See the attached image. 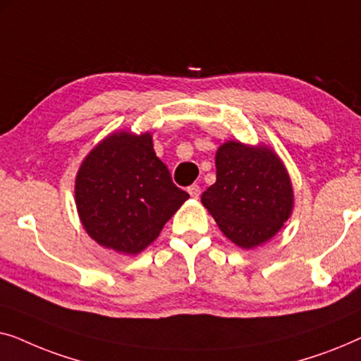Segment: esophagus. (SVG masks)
I'll use <instances>...</instances> for the list:
<instances>
[{"instance_id": "esophagus-1", "label": "esophagus", "mask_w": 361, "mask_h": 361, "mask_svg": "<svg viewBox=\"0 0 361 361\" xmlns=\"http://www.w3.org/2000/svg\"><path fill=\"white\" fill-rule=\"evenodd\" d=\"M187 192H189L190 197H194V199H199V197H200V187L197 184H192V185L187 187Z\"/></svg>"}]
</instances>
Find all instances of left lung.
<instances>
[{"label":"left lung","instance_id":"1","mask_svg":"<svg viewBox=\"0 0 361 361\" xmlns=\"http://www.w3.org/2000/svg\"><path fill=\"white\" fill-rule=\"evenodd\" d=\"M215 164L216 182L202 194V204L220 230L241 248L278 233L293 210V187L279 157L268 147L228 141Z\"/></svg>","mask_w":361,"mask_h":361}]
</instances>
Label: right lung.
<instances>
[{
	"label": "right lung",
	"mask_w": 361,
	"mask_h": 361,
	"mask_svg": "<svg viewBox=\"0 0 361 361\" xmlns=\"http://www.w3.org/2000/svg\"><path fill=\"white\" fill-rule=\"evenodd\" d=\"M189 199L152 149L151 135L115 133L85 157L75 200L87 233L118 253L136 255Z\"/></svg>",
	"instance_id": "add662e5"
}]
</instances>
